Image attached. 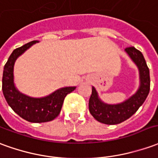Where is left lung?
<instances>
[{
    "label": "left lung",
    "mask_w": 158,
    "mask_h": 158,
    "mask_svg": "<svg viewBox=\"0 0 158 158\" xmlns=\"http://www.w3.org/2000/svg\"><path fill=\"white\" fill-rule=\"evenodd\" d=\"M125 52L138 68L139 86L130 98L115 104L102 102L97 90L92 86V92L89 100V110L97 121L103 124L115 125L127 120L144 103L150 91V71L144 56L134 47L125 48Z\"/></svg>",
    "instance_id": "left-lung-1"
}]
</instances>
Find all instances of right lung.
I'll return each instance as SVG.
<instances>
[{
  "label": "right lung",
  "mask_w": 158,
  "mask_h": 158,
  "mask_svg": "<svg viewBox=\"0 0 158 158\" xmlns=\"http://www.w3.org/2000/svg\"><path fill=\"white\" fill-rule=\"evenodd\" d=\"M39 41H31L20 48L14 49L9 56L3 70L2 91L8 105L25 121L34 123L47 122L59 115L65 97L75 90V86L62 87L43 98H33L18 90L14 84V69L19 56Z\"/></svg>",
  "instance_id": "right-lung-1"
}]
</instances>
